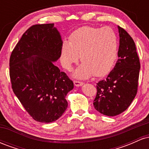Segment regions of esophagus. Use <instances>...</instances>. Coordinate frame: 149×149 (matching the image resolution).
<instances>
[{
  "instance_id": "34e87169",
  "label": "esophagus",
  "mask_w": 149,
  "mask_h": 149,
  "mask_svg": "<svg viewBox=\"0 0 149 149\" xmlns=\"http://www.w3.org/2000/svg\"><path fill=\"white\" fill-rule=\"evenodd\" d=\"M73 83H74V85L76 87H79V86H81V85H83L84 83H83V82H80V81H77V80H74L73 81Z\"/></svg>"
}]
</instances>
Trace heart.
I'll return each instance as SVG.
<instances>
[{
  "label": "heart",
  "mask_w": 149,
  "mask_h": 149,
  "mask_svg": "<svg viewBox=\"0 0 149 149\" xmlns=\"http://www.w3.org/2000/svg\"><path fill=\"white\" fill-rule=\"evenodd\" d=\"M118 53V38L110 27L83 26L73 32L69 42L61 47L60 61L66 69L71 70L80 59L83 64L75 76L88 78L92 75L103 76L110 72Z\"/></svg>",
  "instance_id": "obj_1"
}]
</instances>
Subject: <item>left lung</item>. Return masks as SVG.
Listing matches in <instances>:
<instances>
[{"label": "left lung", "mask_w": 149, "mask_h": 149, "mask_svg": "<svg viewBox=\"0 0 149 149\" xmlns=\"http://www.w3.org/2000/svg\"><path fill=\"white\" fill-rule=\"evenodd\" d=\"M118 28V59L107 78L97 83L94 107L108 116L122 113L130 107L137 92L140 62L135 43L124 29Z\"/></svg>", "instance_id": "left-lung-1"}]
</instances>
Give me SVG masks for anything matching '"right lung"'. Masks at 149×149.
<instances>
[{"label":"right lung","mask_w":149,"mask_h":149,"mask_svg":"<svg viewBox=\"0 0 149 149\" xmlns=\"http://www.w3.org/2000/svg\"><path fill=\"white\" fill-rule=\"evenodd\" d=\"M60 33L54 24H36L22 35L10 58L12 88L28 113L40 123L54 122L67 109L73 83L54 63L60 57Z\"/></svg>","instance_id":"add662e5"}]
</instances>
